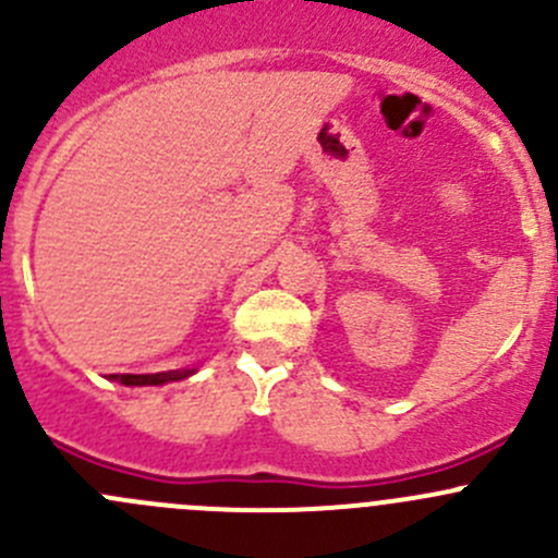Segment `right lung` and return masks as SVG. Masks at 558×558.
Segmentation results:
<instances>
[{
	"instance_id": "add662e5",
	"label": "right lung",
	"mask_w": 558,
	"mask_h": 558,
	"mask_svg": "<svg viewBox=\"0 0 558 558\" xmlns=\"http://www.w3.org/2000/svg\"><path fill=\"white\" fill-rule=\"evenodd\" d=\"M194 369H170V373H156V375H110L112 380H118V384L123 386H165V384H172V380H183L189 378V375H194Z\"/></svg>"
}]
</instances>
